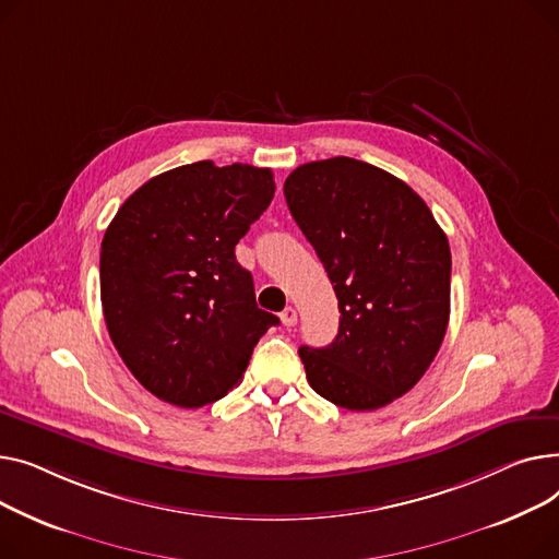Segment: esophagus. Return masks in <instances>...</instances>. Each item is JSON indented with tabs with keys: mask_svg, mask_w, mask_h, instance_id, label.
I'll return each mask as SVG.
<instances>
[{
	"mask_svg": "<svg viewBox=\"0 0 559 559\" xmlns=\"http://www.w3.org/2000/svg\"><path fill=\"white\" fill-rule=\"evenodd\" d=\"M280 318H282V322H284L286 326H293L295 322H298V311H295L293 307H286V309L280 313Z\"/></svg>",
	"mask_w": 559,
	"mask_h": 559,
	"instance_id": "obj_1",
	"label": "esophagus"
}]
</instances>
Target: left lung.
<instances>
[{
  "mask_svg": "<svg viewBox=\"0 0 559 559\" xmlns=\"http://www.w3.org/2000/svg\"><path fill=\"white\" fill-rule=\"evenodd\" d=\"M284 195L341 311L330 345L300 347L311 388L347 411L395 402L429 370L447 334V235L404 180L354 157L302 164Z\"/></svg>",
  "mask_w": 559,
  "mask_h": 559,
  "instance_id": "1",
  "label": "left lung"
}]
</instances>
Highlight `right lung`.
Segmentation results:
<instances>
[{"mask_svg":"<svg viewBox=\"0 0 559 559\" xmlns=\"http://www.w3.org/2000/svg\"><path fill=\"white\" fill-rule=\"evenodd\" d=\"M271 169L203 159L144 182L102 243L108 334L162 402L201 408L225 397L280 318L259 309L235 246L273 201Z\"/></svg>","mask_w":559,"mask_h":559,"instance_id":"1","label":"right lung"}]
</instances>
